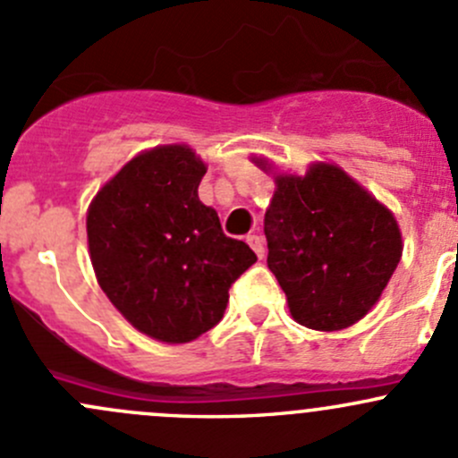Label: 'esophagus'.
<instances>
[{
  "label": "esophagus",
  "instance_id": "esophagus-1",
  "mask_svg": "<svg viewBox=\"0 0 458 458\" xmlns=\"http://www.w3.org/2000/svg\"><path fill=\"white\" fill-rule=\"evenodd\" d=\"M247 242H249V247L256 251L258 258H264V242H262L260 235H247Z\"/></svg>",
  "mask_w": 458,
  "mask_h": 458
}]
</instances>
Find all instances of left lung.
<instances>
[{"instance_id":"obj_1","label":"left lung","mask_w":458,"mask_h":458,"mask_svg":"<svg viewBox=\"0 0 458 458\" xmlns=\"http://www.w3.org/2000/svg\"><path fill=\"white\" fill-rule=\"evenodd\" d=\"M258 167L271 169L256 158ZM267 264L301 327L342 331L381 298L402 260V231L342 167L310 165L304 176H276L264 214Z\"/></svg>"}]
</instances>
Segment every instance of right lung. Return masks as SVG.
Returning <instances> with one entry per match:
<instances>
[{
  "label": "right lung",
  "instance_id": "add662e5",
  "mask_svg": "<svg viewBox=\"0 0 458 458\" xmlns=\"http://www.w3.org/2000/svg\"><path fill=\"white\" fill-rule=\"evenodd\" d=\"M207 167L187 145L134 157L88 209V247L103 293L136 331L185 344L223 319L229 289L256 253L223 233L198 185Z\"/></svg>",
  "mask_w": 458,
  "mask_h": 458
}]
</instances>
